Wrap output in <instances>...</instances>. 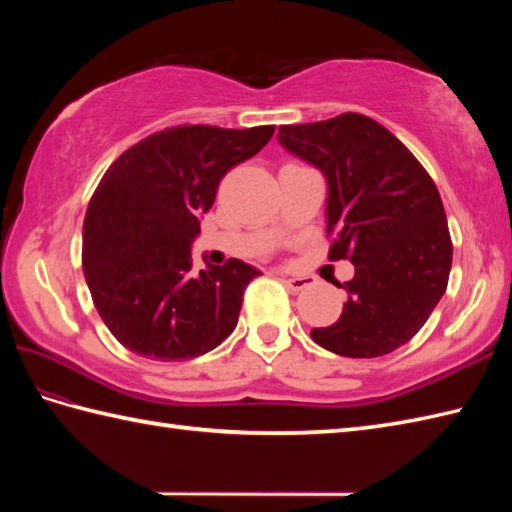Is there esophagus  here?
Segmentation results:
<instances>
[{
	"label": "esophagus",
	"mask_w": 512,
	"mask_h": 512,
	"mask_svg": "<svg viewBox=\"0 0 512 512\" xmlns=\"http://www.w3.org/2000/svg\"><path fill=\"white\" fill-rule=\"evenodd\" d=\"M284 284L290 288V290H295V292H299V290H303V288H308L312 281L308 279V277H284Z\"/></svg>",
	"instance_id": "34e87169"
}]
</instances>
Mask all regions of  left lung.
<instances>
[{
    "instance_id": "left-lung-1",
    "label": "left lung",
    "mask_w": 512,
    "mask_h": 512,
    "mask_svg": "<svg viewBox=\"0 0 512 512\" xmlns=\"http://www.w3.org/2000/svg\"><path fill=\"white\" fill-rule=\"evenodd\" d=\"M277 140L328 182L330 259H350L343 312L312 341L350 358H376L411 341L438 306L453 246L440 193L416 156L380 123L347 112L281 125Z\"/></svg>"
}]
</instances>
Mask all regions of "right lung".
Listing matches in <instances>:
<instances>
[{"instance_id": "add662e5", "label": "right lung", "mask_w": 512, "mask_h": 512, "mask_svg": "<svg viewBox=\"0 0 512 512\" xmlns=\"http://www.w3.org/2000/svg\"><path fill=\"white\" fill-rule=\"evenodd\" d=\"M273 125H180L129 147L105 171L83 222V273L103 323L138 356L187 361L235 330L242 259L195 273L191 244L224 173L253 158Z\"/></svg>"}]
</instances>
